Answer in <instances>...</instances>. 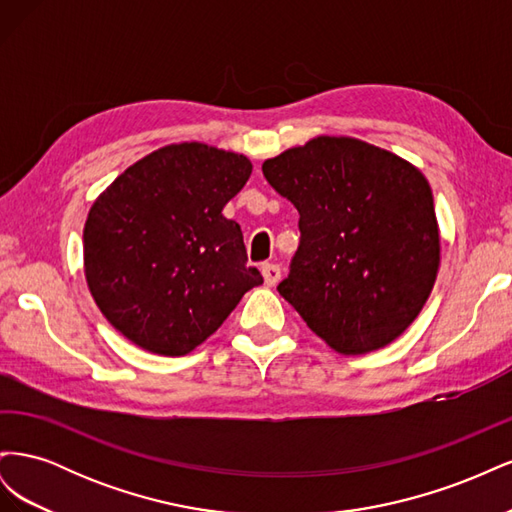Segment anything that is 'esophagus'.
Listing matches in <instances>:
<instances>
[{"mask_svg": "<svg viewBox=\"0 0 512 512\" xmlns=\"http://www.w3.org/2000/svg\"><path fill=\"white\" fill-rule=\"evenodd\" d=\"M262 271V277H265V284L267 286H275L277 282H280V275H282V269L273 265V262H265V265L260 267Z\"/></svg>", "mask_w": 512, "mask_h": 512, "instance_id": "esophagus-1", "label": "esophagus"}]
</instances>
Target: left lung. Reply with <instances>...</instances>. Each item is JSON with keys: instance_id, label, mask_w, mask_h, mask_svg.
Wrapping results in <instances>:
<instances>
[{"instance_id": "1", "label": "left lung", "mask_w": 512, "mask_h": 512, "mask_svg": "<svg viewBox=\"0 0 512 512\" xmlns=\"http://www.w3.org/2000/svg\"><path fill=\"white\" fill-rule=\"evenodd\" d=\"M262 173L299 211L282 297L339 354L389 346L421 314L440 267L425 175L350 136H316Z\"/></svg>"}]
</instances>
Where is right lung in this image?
<instances>
[{
  "label": "right lung",
  "mask_w": 512,
  "mask_h": 512,
  "mask_svg": "<svg viewBox=\"0 0 512 512\" xmlns=\"http://www.w3.org/2000/svg\"><path fill=\"white\" fill-rule=\"evenodd\" d=\"M252 175L241 153L166 145L108 185L83 230L85 277L104 318L132 344L183 356L262 284L241 226L222 209Z\"/></svg>",
  "instance_id": "obj_1"
}]
</instances>
